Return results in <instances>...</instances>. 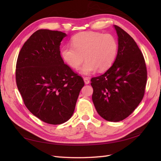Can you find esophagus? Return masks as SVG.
<instances>
[{"instance_id":"1","label":"esophagus","mask_w":161,"mask_h":161,"mask_svg":"<svg viewBox=\"0 0 161 161\" xmlns=\"http://www.w3.org/2000/svg\"><path fill=\"white\" fill-rule=\"evenodd\" d=\"M84 81H85V83L86 85H88L90 82V80H89L88 77H84Z\"/></svg>"}]
</instances>
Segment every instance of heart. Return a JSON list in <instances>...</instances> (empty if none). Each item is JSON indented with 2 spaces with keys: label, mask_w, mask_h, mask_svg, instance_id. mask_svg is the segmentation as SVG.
I'll use <instances>...</instances> for the list:
<instances>
[{
  "label": "heart",
  "mask_w": 161,
  "mask_h": 161,
  "mask_svg": "<svg viewBox=\"0 0 161 161\" xmlns=\"http://www.w3.org/2000/svg\"><path fill=\"white\" fill-rule=\"evenodd\" d=\"M72 46H65L61 50L62 59L72 69H81L84 75H90L97 69L108 70L114 64L118 53V42L111 33L85 31L72 38Z\"/></svg>",
  "instance_id": "obj_1"
}]
</instances>
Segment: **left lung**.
Masks as SVG:
<instances>
[{
	"label": "left lung",
	"mask_w": 161,
	"mask_h": 161,
	"mask_svg": "<svg viewBox=\"0 0 161 161\" xmlns=\"http://www.w3.org/2000/svg\"><path fill=\"white\" fill-rule=\"evenodd\" d=\"M118 53L112 66L92 78V99L97 113L109 121H119L131 114L142 100L147 70L142 53L129 34L114 25Z\"/></svg>",
	"instance_id": "1"
}]
</instances>
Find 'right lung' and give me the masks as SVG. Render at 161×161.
I'll return each mask as SVG.
<instances>
[{"instance_id": "obj_1", "label": "right lung", "mask_w": 161, "mask_h": 161, "mask_svg": "<svg viewBox=\"0 0 161 161\" xmlns=\"http://www.w3.org/2000/svg\"><path fill=\"white\" fill-rule=\"evenodd\" d=\"M66 34L40 30L19 52L15 78L23 103L42 121L58 125L74 113L83 79L64 64L60 46Z\"/></svg>"}]
</instances>
